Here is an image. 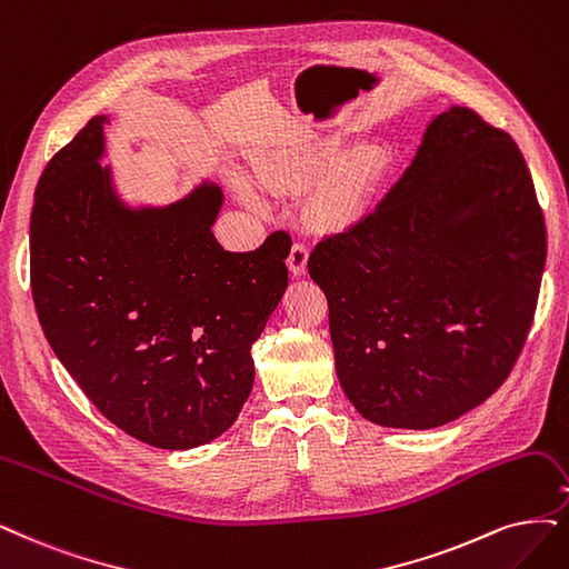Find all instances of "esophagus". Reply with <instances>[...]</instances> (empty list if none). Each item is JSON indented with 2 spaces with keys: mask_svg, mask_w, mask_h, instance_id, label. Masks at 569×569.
I'll return each instance as SVG.
<instances>
[{
  "mask_svg": "<svg viewBox=\"0 0 569 569\" xmlns=\"http://www.w3.org/2000/svg\"><path fill=\"white\" fill-rule=\"evenodd\" d=\"M288 269L296 273V277H305L307 273V262H309V248L300 241H296L290 246V252H288Z\"/></svg>",
  "mask_w": 569,
  "mask_h": 569,
  "instance_id": "esophagus-1",
  "label": "esophagus"
}]
</instances>
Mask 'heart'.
Wrapping results in <instances>:
<instances>
[{"label":"heart","instance_id":"1","mask_svg":"<svg viewBox=\"0 0 569 569\" xmlns=\"http://www.w3.org/2000/svg\"><path fill=\"white\" fill-rule=\"evenodd\" d=\"M338 159V147L332 140H317L309 144L290 147L256 163V180L281 192V189H302L321 180ZM377 178V159L359 157L342 163L313 197V218L326 227L347 224L372 192Z\"/></svg>","mask_w":569,"mask_h":569}]
</instances>
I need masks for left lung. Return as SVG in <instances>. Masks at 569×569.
<instances>
[{"instance_id": "1", "label": "left lung", "mask_w": 569, "mask_h": 569, "mask_svg": "<svg viewBox=\"0 0 569 569\" xmlns=\"http://www.w3.org/2000/svg\"><path fill=\"white\" fill-rule=\"evenodd\" d=\"M546 222L513 138L438 114L382 203L309 256L353 408L433 429L507 382L535 321Z\"/></svg>"}]
</instances>
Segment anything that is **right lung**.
Segmentation results:
<instances>
[{
  "label": "right lung",
  "instance_id": "obj_1",
  "mask_svg": "<svg viewBox=\"0 0 569 569\" xmlns=\"http://www.w3.org/2000/svg\"><path fill=\"white\" fill-rule=\"evenodd\" d=\"M93 117L51 157L30 216V286L60 363L121 431L163 450L224 433L250 396L260 338L288 286V234L227 252L216 184L126 210Z\"/></svg>",
  "mask_w": 569,
  "mask_h": 569
}]
</instances>
